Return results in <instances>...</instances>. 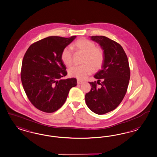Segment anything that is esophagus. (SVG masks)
Returning a JSON list of instances; mask_svg holds the SVG:
<instances>
[{"mask_svg": "<svg viewBox=\"0 0 157 157\" xmlns=\"http://www.w3.org/2000/svg\"><path fill=\"white\" fill-rule=\"evenodd\" d=\"M83 83V82L81 81H79V80H77V84L78 85H81Z\"/></svg>", "mask_w": 157, "mask_h": 157, "instance_id": "1", "label": "esophagus"}]
</instances>
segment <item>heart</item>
<instances>
[{
    "label": "heart",
    "mask_w": 157,
    "mask_h": 157,
    "mask_svg": "<svg viewBox=\"0 0 157 157\" xmlns=\"http://www.w3.org/2000/svg\"><path fill=\"white\" fill-rule=\"evenodd\" d=\"M72 48L76 52L83 53L82 60L83 65L73 66L68 71L71 77L78 79L83 80L90 75L93 69L100 68L103 64L104 53L103 49L96 46V44L92 40L85 38H81L76 40L72 45ZM61 59L66 66H70L73 61V53L69 47L63 49L61 53Z\"/></svg>",
    "instance_id": "obj_1"
}]
</instances>
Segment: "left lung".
<instances>
[{
	"label": "left lung",
	"instance_id": "obj_1",
	"mask_svg": "<svg viewBox=\"0 0 157 157\" xmlns=\"http://www.w3.org/2000/svg\"><path fill=\"white\" fill-rule=\"evenodd\" d=\"M90 39L100 44L104 59L101 70L94 76L101 87H97L96 81L89 82L92 87L85 95V101L93 113L103 115L115 109L124 98L129 82V65L119 43L104 36H92Z\"/></svg>",
	"mask_w": 157,
	"mask_h": 157
}]
</instances>
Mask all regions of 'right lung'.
Instances as JSON below:
<instances>
[{"instance_id":"1","label":"right lung","mask_w":157,"mask_h":157,"mask_svg":"<svg viewBox=\"0 0 157 157\" xmlns=\"http://www.w3.org/2000/svg\"><path fill=\"white\" fill-rule=\"evenodd\" d=\"M76 38H44L32 44L24 56L22 84L31 103L42 111L51 113L58 110L71 89L76 86L75 78L61 79L67 74L61 59V52Z\"/></svg>"}]
</instances>
